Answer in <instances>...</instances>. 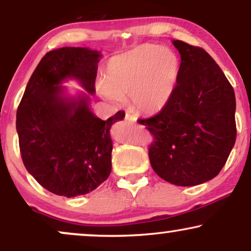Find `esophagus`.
I'll use <instances>...</instances> for the list:
<instances>
[{"mask_svg":"<svg viewBox=\"0 0 251 251\" xmlns=\"http://www.w3.org/2000/svg\"><path fill=\"white\" fill-rule=\"evenodd\" d=\"M125 120L128 123H137V117L133 116V114H131V113H126Z\"/></svg>","mask_w":251,"mask_h":251,"instance_id":"1","label":"esophagus"}]
</instances>
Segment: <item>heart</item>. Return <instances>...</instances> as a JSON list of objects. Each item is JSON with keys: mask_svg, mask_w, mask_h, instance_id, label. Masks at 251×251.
<instances>
[{"mask_svg": "<svg viewBox=\"0 0 251 251\" xmlns=\"http://www.w3.org/2000/svg\"><path fill=\"white\" fill-rule=\"evenodd\" d=\"M178 75L179 59L174 50L142 45L108 62L100 93L114 101L132 98L139 111L155 113L169 102Z\"/></svg>", "mask_w": 251, "mask_h": 251, "instance_id": "obj_1", "label": "heart"}]
</instances>
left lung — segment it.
<instances>
[{
  "label": "left lung",
  "instance_id": "8db88e82",
  "mask_svg": "<svg viewBox=\"0 0 251 251\" xmlns=\"http://www.w3.org/2000/svg\"><path fill=\"white\" fill-rule=\"evenodd\" d=\"M180 54L174 94L159 113L138 119L153 135L149 157L169 183L194 186L220 174L236 140L235 92L203 48L174 40Z\"/></svg>",
  "mask_w": 251,
  "mask_h": 251
}]
</instances>
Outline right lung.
Segmentation results:
<instances>
[{
  "label": "right lung",
  "instance_id": "1",
  "mask_svg": "<svg viewBox=\"0 0 251 251\" xmlns=\"http://www.w3.org/2000/svg\"><path fill=\"white\" fill-rule=\"evenodd\" d=\"M100 56V51L81 47L48 51L31 74L17 108L16 129L25 169L55 195H86L111 174L109 129L125 112L99 119L88 107L87 94L66 97L61 86L65 80L75 79L94 94Z\"/></svg>",
  "mask_w": 251,
  "mask_h": 251
}]
</instances>
